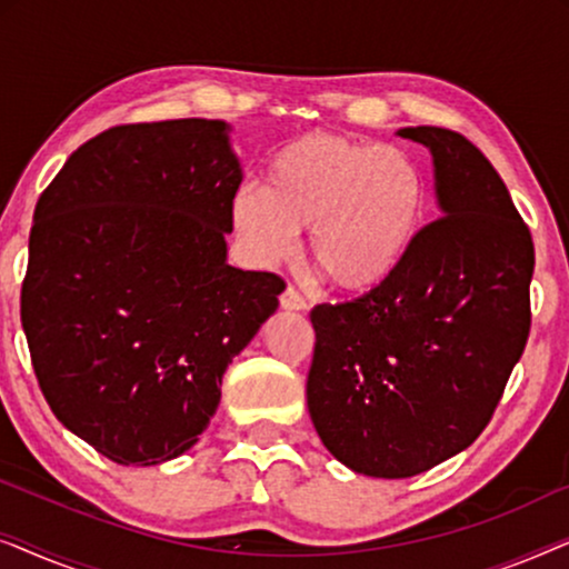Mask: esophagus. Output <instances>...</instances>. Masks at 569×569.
<instances>
[{
	"label": "esophagus",
	"mask_w": 569,
	"mask_h": 569,
	"mask_svg": "<svg viewBox=\"0 0 569 569\" xmlns=\"http://www.w3.org/2000/svg\"><path fill=\"white\" fill-rule=\"evenodd\" d=\"M279 306H282L284 310H306L308 302L302 300V295L295 290V287H287V290L282 292V298H279Z\"/></svg>",
	"instance_id": "34e87169"
}]
</instances>
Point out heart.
<instances>
[{"instance_id":"b5f03b06","label":"heart","mask_w":569,"mask_h":569,"mask_svg":"<svg viewBox=\"0 0 569 569\" xmlns=\"http://www.w3.org/2000/svg\"><path fill=\"white\" fill-rule=\"evenodd\" d=\"M427 214V178L407 150L341 134H306L279 147L261 189L232 201V222L256 259L279 261L295 232L308 263L341 295L383 287L415 248Z\"/></svg>"}]
</instances>
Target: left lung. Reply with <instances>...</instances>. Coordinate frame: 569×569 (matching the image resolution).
I'll use <instances>...</instances> for the list:
<instances>
[{"mask_svg":"<svg viewBox=\"0 0 569 569\" xmlns=\"http://www.w3.org/2000/svg\"><path fill=\"white\" fill-rule=\"evenodd\" d=\"M432 152L442 217L376 292L316 306L308 411L357 473L407 479L461 453L492 419L531 331V230L477 144L399 129Z\"/></svg>","mask_w":569,"mask_h":569,"instance_id":"left-lung-1","label":"left lung"}]
</instances>
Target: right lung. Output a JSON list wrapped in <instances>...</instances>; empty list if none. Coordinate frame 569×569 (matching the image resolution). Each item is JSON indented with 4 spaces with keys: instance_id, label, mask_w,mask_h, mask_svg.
<instances>
[{
    "instance_id": "1",
    "label": "right lung",
    "mask_w": 569,
    "mask_h": 569,
    "mask_svg": "<svg viewBox=\"0 0 569 569\" xmlns=\"http://www.w3.org/2000/svg\"><path fill=\"white\" fill-rule=\"evenodd\" d=\"M228 123H123L69 154L41 193L20 318L38 386L113 463L189 450L222 376L274 313L271 271L228 263L243 181Z\"/></svg>"
}]
</instances>
